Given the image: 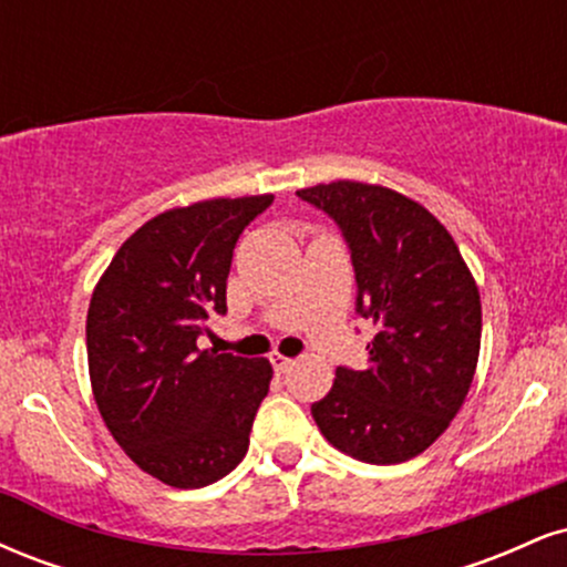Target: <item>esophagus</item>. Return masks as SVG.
<instances>
[{"instance_id": "34e87169", "label": "esophagus", "mask_w": 567, "mask_h": 567, "mask_svg": "<svg viewBox=\"0 0 567 567\" xmlns=\"http://www.w3.org/2000/svg\"><path fill=\"white\" fill-rule=\"evenodd\" d=\"M269 360H271V365H275L277 373H288V368L292 365V360H290V357L279 354V351H275V354H271Z\"/></svg>"}]
</instances>
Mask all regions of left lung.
Here are the masks:
<instances>
[{"mask_svg": "<svg viewBox=\"0 0 567 567\" xmlns=\"http://www.w3.org/2000/svg\"><path fill=\"white\" fill-rule=\"evenodd\" d=\"M296 194L341 229L354 311L375 324L368 368H336L333 389L311 415L351 458L402 464L464 405L483 336L480 290L451 234L419 202L357 181Z\"/></svg>", "mask_w": 567, "mask_h": 567, "instance_id": "1", "label": "left lung"}]
</instances>
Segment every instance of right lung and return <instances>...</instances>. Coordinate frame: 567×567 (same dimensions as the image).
<instances>
[{"mask_svg":"<svg viewBox=\"0 0 567 567\" xmlns=\"http://www.w3.org/2000/svg\"><path fill=\"white\" fill-rule=\"evenodd\" d=\"M271 194L207 199L146 220L116 250L87 311L93 394L109 432L165 485L205 487L250 445L269 360L197 349L226 315L234 245Z\"/></svg>","mask_w":567,"mask_h":567,"instance_id":"right-lung-1","label":"right lung"}]
</instances>
